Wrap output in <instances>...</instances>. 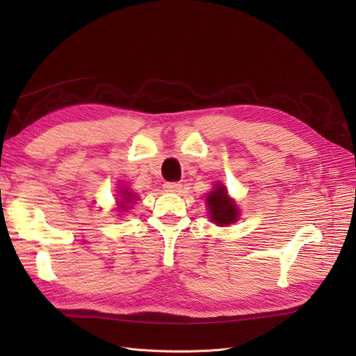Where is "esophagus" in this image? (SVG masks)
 <instances>
[{"label":"esophagus","mask_w":356,"mask_h":356,"mask_svg":"<svg viewBox=\"0 0 356 356\" xmlns=\"http://www.w3.org/2000/svg\"><path fill=\"white\" fill-rule=\"evenodd\" d=\"M181 187L182 186L179 184V182H165L163 184V188L168 193H178L181 190Z\"/></svg>","instance_id":"esophagus-1"}]
</instances>
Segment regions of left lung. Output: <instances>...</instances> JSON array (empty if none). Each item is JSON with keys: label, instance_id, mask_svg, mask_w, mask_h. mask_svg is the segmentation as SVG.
I'll return each instance as SVG.
<instances>
[{"label": "left lung", "instance_id": "obj_1", "mask_svg": "<svg viewBox=\"0 0 356 356\" xmlns=\"http://www.w3.org/2000/svg\"><path fill=\"white\" fill-rule=\"evenodd\" d=\"M207 200L211 211V220L218 225H229L238 220L239 211L236 209L234 202L227 197V191L221 187V184H217V188L209 193Z\"/></svg>", "mask_w": 356, "mask_h": 356}]
</instances>
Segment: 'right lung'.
Instances as JSON below:
<instances>
[{"instance_id":"1","label":"right lung","mask_w":356,"mask_h":356,"mask_svg":"<svg viewBox=\"0 0 356 356\" xmlns=\"http://www.w3.org/2000/svg\"><path fill=\"white\" fill-rule=\"evenodd\" d=\"M122 195H123V200H120V204H122V207H120V208H124V207H126V204H124V202L127 203L129 200H131V199H134V197H131V195H129V191H122Z\"/></svg>"}]
</instances>
